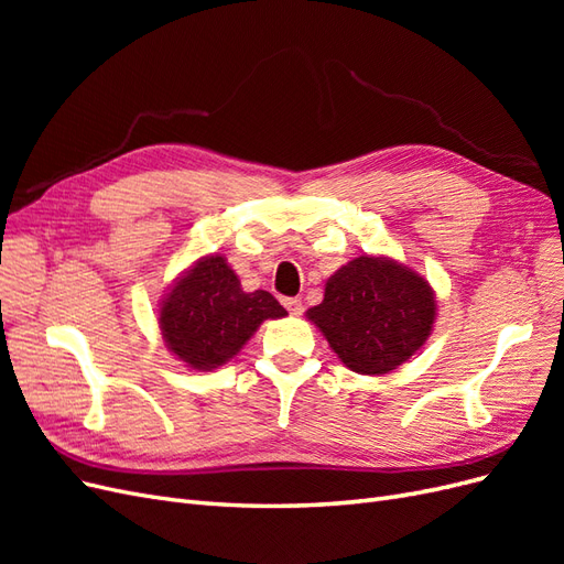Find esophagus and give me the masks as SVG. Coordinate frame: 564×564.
Returning <instances> with one entry per match:
<instances>
[{
	"instance_id": "1",
	"label": "esophagus",
	"mask_w": 564,
	"mask_h": 564,
	"mask_svg": "<svg viewBox=\"0 0 564 564\" xmlns=\"http://www.w3.org/2000/svg\"><path fill=\"white\" fill-rule=\"evenodd\" d=\"M284 308L292 315H301L303 313V303L301 299H284Z\"/></svg>"
}]
</instances>
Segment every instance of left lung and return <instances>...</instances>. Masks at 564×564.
I'll use <instances>...</instances> for the list:
<instances>
[{
	"mask_svg": "<svg viewBox=\"0 0 564 564\" xmlns=\"http://www.w3.org/2000/svg\"><path fill=\"white\" fill-rule=\"evenodd\" d=\"M435 308L431 284L414 270L386 256H360L327 280L308 319L348 369L379 377L425 344Z\"/></svg>",
	"mask_w": 564,
	"mask_h": 564,
	"instance_id": "obj_1",
	"label": "left lung"
}]
</instances>
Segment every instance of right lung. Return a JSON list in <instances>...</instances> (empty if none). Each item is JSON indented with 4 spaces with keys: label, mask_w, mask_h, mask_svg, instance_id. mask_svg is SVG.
Wrapping results in <instances>:
<instances>
[{
    "label": "right lung",
    "mask_w": 564,
    "mask_h": 564,
    "mask_svg": "<svg viewBox=\"0 0 564 564\" xmlns=\"http://www.w3.org/2000/svg\"><path fill=\"white\" fill-rule=\"evenodd\" d=\"M284 315L275 296L263 289L247 294L224 256L212 253L185 270L164 296L160 329L178 360L209 371L240 352L263 319Z\"/></svg>",
    "instance_id": "1"
}]
</instances>
